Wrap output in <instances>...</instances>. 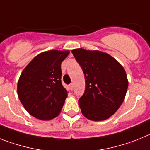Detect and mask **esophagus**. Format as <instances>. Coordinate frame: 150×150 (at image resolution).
Segmentation results:
<instances>
[{"label":"esophagus","mask_w":150,"mask_h":150,"mask_svg":"<svg viewBox=\"0 0 150 150\" xmlns=\"http://www.w3.org/2000/svg\"><path fill=\"white\" fill-rule=\"evenodd\" d=\"M70 86V90H73V89H74V83H70V86Z\"/></svg>","instance_id":"34e87169"}]
</instances>
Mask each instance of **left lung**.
Returning a JSON list of instances; mask_svg holds the SVG:
<instances>
[{"label": "left lung", "mask_w": 150, "mask_h": 150, "mask_svg": "<svg viewBox=\"0 0 150 150\" xmlns=\"http://www.w3.org/2000/svg\"><path fill=\"white\" fill-rule=\"evenodd\" d=\"M71 52L85 76V92L79 99L82 114L92 121L108 118L125 99L128 87L125 69L104 52L83 48Z\"/></svg>", "instance_id": "obj_1"}]
</instances>
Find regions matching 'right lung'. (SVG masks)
Returning a JSON list of instances; mask_svg holds the SVG:
<instances>
[{
	"label": "right lung",
	"mask_w": 150,
	"mask_h": 150,
	"mask_svg": "<svg viewBox=\"0 0 150 150\" xmlns=\"http://www.w3.org/2000/svg\"><path fill=\"white\" fill-rule=\"evenodd\" d=\"M69 51L43 52L25 67L17 85L18 96L32 116L48 121L59 115L67 96L61 83V63Z\"/></svg>",
	"instance_id": "1"
}]
</instances>
